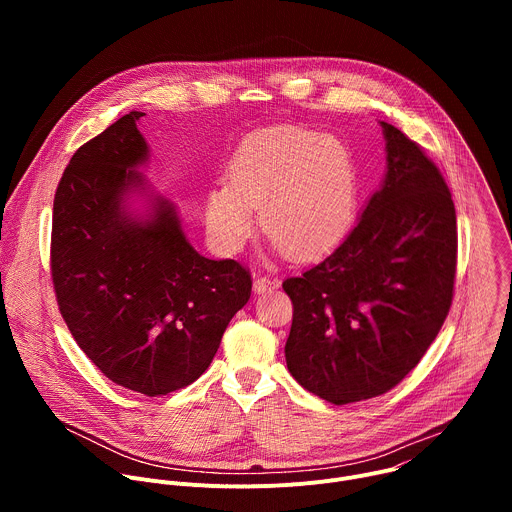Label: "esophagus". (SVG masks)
<instances>
[{
    "label": "esophagus",
    "instance_id": "1",
    "mask_svg": "<svg viewBox=\"0 0 512 512\" xmlns=\"http://www.w3.org/2000/svg\"><path fill=\"white\" fill-rule=\"evenodd\" d=\"M277 287H279V281L273 279V277H267V275H257L255 281H253L255 294H265V291H271V289H277Z\"/></svg>",
    "mask_w": 512,
    "mask_h": 512
}]
</instances>
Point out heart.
<instances>
[{"instance_id":"b5f03b06","label":"heart","mask_w":512,"mask_h":512,"mask_svg":"<svg viewBox=\"0 0 512 512\" xmlns=\"http://www.w3.org/2000/svg\"><path fill=\"white\" fill-rule=\"evenodd\" d=\"M229 184L210 188L206 227L214 243L239 249L261 229L294 259L334 249L358 210V168L348 145L304 127H275L249 135L235 150Z\"/></svg>"}]
</instances>
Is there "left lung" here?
<instances>
[{"mask_svg":"<svg viewBox=\"0 0 512 512\" xmlns=\"http://www.w3.org/2000/svg\"><path fill=\"white\" fill-rule=\"evenodd\" d=\"M387 174L356 227L326 259L283 281L294 304L287 369L346 405L399 385L454 298L458 229L448 184L415 141L381 121Z\"/></svg>","mask_w":512,"mask_h":512,"instance_id":"obj_1","label":"left lung"}]
</instances>
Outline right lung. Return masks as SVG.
Instances as JSON below:
<instances>
[{
  "instance_id": "1",
  "label": "right lung",
  "mask_w": 512,
  "mask_h": 512,
  "mask_svg": "<svg viewBox=\"0 0 512 512\" xmlns=\"http://www.w3.org/2000/svg\"><path fill=\"white\" fill-rule=\"evenodd\" d=\"M131 111L87 141L66 166L52 210L50 271L60 314L81 350L113 383L168 395L212 362L231 318L251 298V273L235 259H206L188 243L176 206L145 191L137 172L150 148Z\"/></svg>"
}]
</instances>
